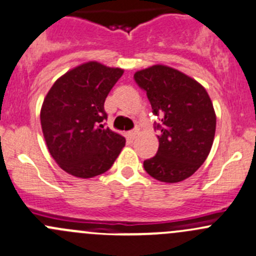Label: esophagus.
I'll use <instances>...</instances> for the list:
<instances>
[{
  "instance_id": "esophagus-1",
  "label": "esophagus",
  "mask_w": 256,
  "mask_h": 256,
  "mask_svg": "<svg viewBox=\"0 0 256 256\" xmlns=\"http://www.w3.org/2000/svg\"><path fill=\"white\" fill-rule=\"evenodd\" d=\"M136 136H138V130H132L127 133V136L129 139H132V140H133V139H136Z\"/></svg>"
}]
</instances>
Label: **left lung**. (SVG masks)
Masks as SVG:
<instances>
[{
	"label": "left lung",
	"instance_id": "left-lung-1",
	"mask_svg": "<svg viewBox=\"0 0 256 256\" xmlns=\"http://www.w3.org/2000/svg\"><path fill=\"white\" fill-rule=\"evenodd\" d=\"M134 80L162 120L156 126L158 152L144 160V169L163 183L189 178L208 158L214 142L216 116L208 92L198 80L166 64L136 70Z\"/></svg>",
	"mask_w": 256,
	"mask_h": 256
}]
</instances>
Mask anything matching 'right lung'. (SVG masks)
Masks as SVG:
<instances>
[{
    "instance_id": "add662e5",
    "label": "right lung",
    "mask_w": 256,
    "mask_h": 256,
    "mask_svg": "<svg viewBox=\"0 0 256 256\" xmlns=\"http://www.w3.org/2000/svg\"><path fill=\"white\" fill-rule=\"evenodd\" d=\"M122 68L97 60L78 64L60 76L41 108L46 144L56 163L76 178H93L112 166L126 138L102 124L104 100L122 77Z\"/></svg>"
}]
</instances>
